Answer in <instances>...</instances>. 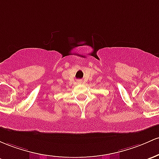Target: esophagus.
I'll return each mask as SVG.
<instances>
[{
	"mask_svg": "<svg viewBox=\"0 0 159 159\" xmlns=\"http://www.w3.org/2000/svg\"><path fill=\"white\" fill-rule=\"evenodd\" d=\"M76 83H77V84H81L82 83L81 80H77V81H76Z\"/></svg>",
	"mask_w": 159,
	"mask_h": 159,
	"instance_id": "34e87169",
	"label": "esophagus"
}]
</instances>
